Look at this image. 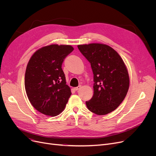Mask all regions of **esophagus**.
I'll return each mask as SVG.
<instances>
[{
    "label": "esophagus",
    "mask_w": 156,
    "mask_h": 156,
    "mask_svg": "<svg viewBox=\"0 0 156 156\" xmlns=\"http://www.w3.org/2000/svg\"><path fill=\"white\" fill-rule=\"evenodd\" d=\"M80 88H81V86H80V85H79V86L76 87H75V88H74V89H75V90L76 91V90H78L80 89Z\"/></svg>",
    "instance_id": "1"
}]
</instances>
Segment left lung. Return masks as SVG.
I'll return each instance as SVG.
<instances>
[{"label":"left lung","mask_w":156,"mask_h":156,"mask_svg":"<svg viewBox=\"0 0 156 156\" xmlns=\"http://www.w3.org/2000/svg\"><path fill=\"white\" fill-rule=\"evenodd\" d=\"M90 63L94 74V95L86 102L89 111L105 115L115 110L125 98L129 85L128 72L118 53L102 44L78 45Z\"/></svg>","instance_id":"left-lung-1"}]
</instances>
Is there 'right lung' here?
I'll return each mask as SVG.
<instances>
[{"label": "right lung", "instance_id": "obj_1", "mask_svg": "<svg viewBox=\"0 0 156 156\" xmlns=\"http://www.w3.org/2000/svg\"><path fill=\"white\" fill-rule=\"evenodd\" d=\"M74 48L53 44L37 51L27 64L24 87L28 99L38 111L55 116L64 109L71 95L62 64Z\"/></svg>", "mask_w": 156, "mask_h": 156}]
</instances>
